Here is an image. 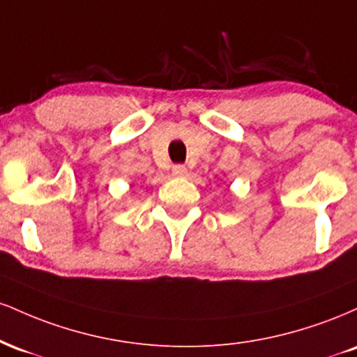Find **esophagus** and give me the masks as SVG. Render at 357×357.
I'll return each mask as SVG.
<instances>
[{
    "instance_id": "obj_1",
    "label": "esophagus",
    "mask_w": 357,
    "mask_h": 357,
    "mask_svg": "<svg viewBox=\"0 0 357 357\" xmlns=\"http://www.w3.org/2000/svg\"><path fill=\"white\" fill-rule=\"evenodd\" d=\"M173 174L176 176V178H184V176L188 174L186 166H183V165H176V166L173 167Z\"/></svg>"
}]
</instances>
